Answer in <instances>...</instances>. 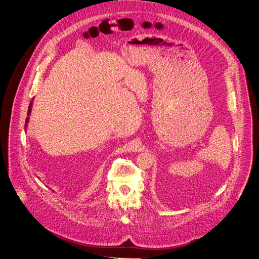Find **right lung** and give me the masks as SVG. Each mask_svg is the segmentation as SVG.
I'll use <instances>...</instances> for the list:
<instances>
[{"mask_svg":"<svg viewBox=\"0 0 259 259\" xmlns=\"http://www.w3.org/2000/svg\"><path fill=\"white\" fill-rule=\"evenodd\" d=\"M31 106H32V100L30 101V103H29V106H28V112H27V116H29V115H30V112H31ZM28 119H29V118H26V120H25V128H26V125H27V123H28Z\"/></svg>","mask_w":259,"mask_h":259,"instance_id":"add662e5","label":"right lung"}]
</instances>
